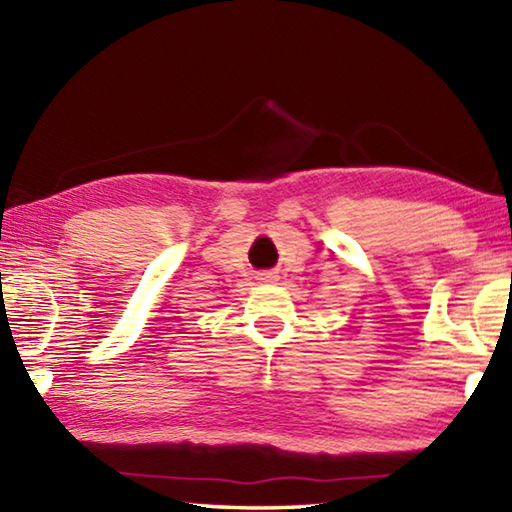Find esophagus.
<instances>
[{"mask_svg":"<svg viewBox=\"0 0 512 512\" xmlns=\"http://www.w3.org/2000/svg\"><path fill=\"white\" fill-rule=\"evenodd\" d=\"M257 280H259V282H266V284L277 282V273H275V271H262V273L257 275Z\"/></svg>","mask_w":512,"mask_h":512,"instance_id":"esophagus-1","label":"esophagus"}]
</instances>
